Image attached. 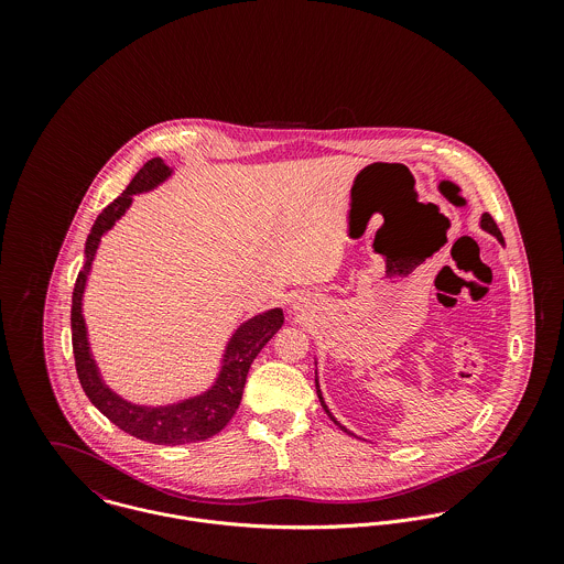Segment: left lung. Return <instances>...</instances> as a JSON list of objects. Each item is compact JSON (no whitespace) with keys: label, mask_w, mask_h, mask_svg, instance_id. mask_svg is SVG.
I'll return each mask as SVG.
<instances>
[{"label":"left lung","mask_w":564,"mask_h":564,"mask_svg":"<svg viewBox=\"0 0 564 564\" xmlns=\"http://www.w3.org/2000/svg\"><path fill=\"white\" fill-rule=\"evenodd\" d=\"M480 226H482V228H484V230H486V232H490V235H492V237H497V241L503 242V237H501V232H499V228H497V224H495V221H492V217H490V215H488V213H484L482 221H480ZM315 384H317V395H319V402H322L323 410H325V412H327V416H329V419H332V421H334V423H336V425H338V427H340V430H343V432H347V430H345V427H343V425H340V423H338V421H336V419H334V416H332V414H329V410H327V405H325V402H323L322 391H319V382H317V380H315Z\"/></svg>","instance_id":"left-lung-1"}]
</instances>
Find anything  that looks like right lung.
Returning <instances> with one entry per match:
<instances>
[{
    "mask_svg": "<svg viewBox=\"0 0 564 564\" xmlns=\"http://www.w3.org/2000/svg\"><path fill=\"white\" fill-rule=\"evenodd\" d=\"M169 175H171V169L161 159L145 162L141 171L132 177L128 188L112 204H108L95 219L90 235L86 239V249H84L86 262L74 286L72 340H74V358H76V371L80 378L82 389L101 414H106L117 427H121L123 432L141 441L156 443V445H182V443L206 441L230 423V419L235 416L241 403L247 371L253 358L260 354V349L282 327L284 315L280 308H273L242 323L226 347L224 365L215 387H210L204 395L171 403V405L148 408V405H137V403L121 400L101 382L95 360L90 356L86 325L82 317V293L86 286V275L104 232H108L115 226V221L130 208L132 195L152 191Z\"/></svg>",
    "mask_w": 564,
    "mask_h": 564,
    "instance_id": "obj_1",
    "label": "right lung"
}]
</instances>
